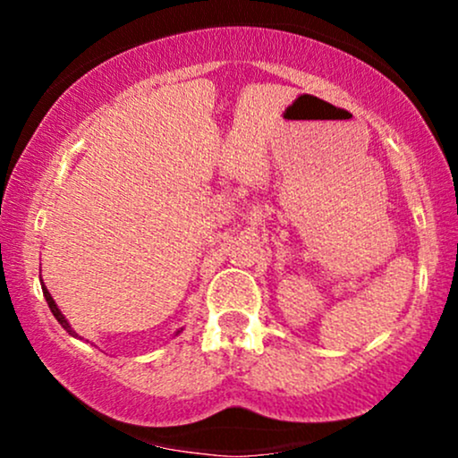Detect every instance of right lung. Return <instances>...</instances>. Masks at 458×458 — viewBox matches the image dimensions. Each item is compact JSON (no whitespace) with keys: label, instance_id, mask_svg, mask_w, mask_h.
Segmentation results:
<instances>
[{"label":"right lung","instance_id":"1","mask_svg":"<svg viewBox=\"0 0 458 458\" xmlns=\"http://www.w3.org/2000/svg\"><path fill=\"white\" fill-rule=\"evenodd\" d=\"M40 286H43V295H45V299H47V306H49V310H51V312H54V317H55V320H57V323H60V325H62V327H64V329L68 331V334H71V335H72V338H79V335H77V331L71 327V323H68V320H66V317H64V314H62V312H60V308H57V303L54 301V297H51V293H49V291H47L45 282H40ZM181 331H182V329H178V331H176V335H178V334H181Z\"/></svg>","mask_w":458,"mask_h":458}]
</instances>
